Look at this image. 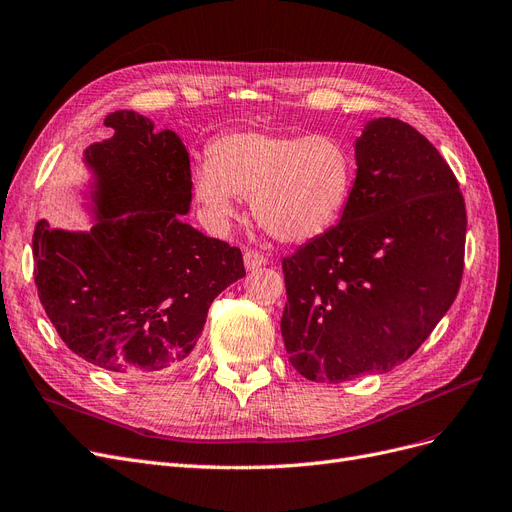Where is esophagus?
<instances>
[{"instance_id":"esophagus-1","label":"esophagus","mask_w":512,"mask_h":512,"mask_svg":"<svg viewBox=\"0 0 512 512\" xmlns=\"http://www.w3.org/2000/svg\"><path fill=\"white\" fill-rule=\"evenodd\" d=\"M268 263V259L263 257L261 253H257V251H246L244 253V266H246V270H257V268H263Z\"/></svg>"}]
</instances>
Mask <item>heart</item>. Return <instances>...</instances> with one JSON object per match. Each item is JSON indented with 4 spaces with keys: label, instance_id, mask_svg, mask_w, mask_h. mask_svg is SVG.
Wrapping results in <instances>:
<instances>
[{
    "label": "heart",
    "instance_id": "heart-1",
    "mask_svg": "<svg viewBox=\"0 0 512 512\" xmlns=\"http://www.w3.org/2000/svg\"><path fill=\"white\" fill-rule=\"evenodd\" d=\"M192 189L217 225L238 217V198H251L255 221L272 238L301 244L342 219L354 185V156L333 135L234 130L206 149Z\"/></svg>",
    "mask_w": 512,
    "mask_h": 512
}]
</instances>
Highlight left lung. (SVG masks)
Wrapping results in <instances>:
<instances>
[{"label":"left lung","instance_id":"obj_1","mask_svg":"<svg viewBox=\"0 0 512 512\" xmlns=\"http://www.w3.org/2000/svg\"><path fill=\"white\" fill-rule=\"evenodd\" d=\"M354 158L342 219L282 261L289 361L323 384L405 363L451 308L464 268V198L437 147L375 118Z\"/></svg>","mask_w":512,"mask_h":512}]
</instances>
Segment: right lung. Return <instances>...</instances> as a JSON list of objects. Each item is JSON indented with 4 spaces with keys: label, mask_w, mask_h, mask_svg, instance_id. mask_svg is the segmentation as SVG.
<instances>
[{
    "label": "right lung",
    "mask_w": 512,
    "mask_h": 512,
    "mask_svg": "<svg viewBox=\"0 0 512 512\" xmlns=\"http://www.w3.org/2000/svg\"><path fill=\"white\" fill-rule=\"evenodd\" d=\"M105 126L111 137L82 154L92 227L37 221L35 285L71 352L124 377L160 375L189 363L213 299L244 276L242 253L185 223L192 175L173 130L128 109Z\"/></svg>",
    "instance_id": "obj_1"
}]
</instances>
